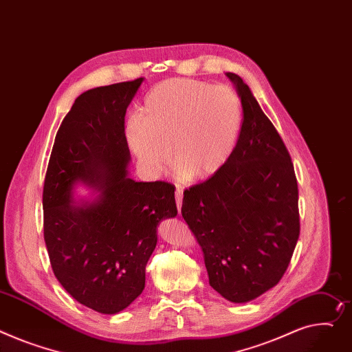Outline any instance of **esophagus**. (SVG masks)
<instances>
[{"label":"esophagus","mask_w":352,"mask_h":352,"mask_svg":"<svg viewBox=\"0 0 352 352\" xmlns=\"http://www.w3.org/2000/svg\"><path fill=\"white\" fill-rule=\"evenodd\" d=\"M175 202H177L178 212H181V205H182V190L181 188L175 190Z\"/></svg>","instance_id":"esophagus-1"}]
</instances>
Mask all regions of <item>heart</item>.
<instances>
[{
    "mask_svg": "<svg viewBox=\"0 0 352 352\" xmlns=\"http://www.w3.org/2000/svg\"><path fill=\"white\" fill-rule=\"evenodd\" d=\"M243 110L226 85L175 78L153 87L140 117L127 123L129 144L138 161L158 171L168 160L191 179L217 174L236 148Z\"/></svg>",
    "mask_w": 352,
    "mask_h": 352,
    "instance_id": "b5f03b06",
    "label": "heart"
}]
</instances>
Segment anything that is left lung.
<instances>
[{"label": "left lung", "instance_id": "8db88e82", "mask_svg": "<svg viewBox=\"0 0 352 352\" xmlns=\"http://www.w3.org/2000/svg\"><path fill=\"white\" fill-rule=\"evenodd\" d=\"M242 102L238 144L225 166L184 191L181 214L202 249L209 285L232 302L274 287L300 235L292 157L241 76L228 72Z\"/></svg>", "mask_w": 352, "mask_h": 352}]
</instances>
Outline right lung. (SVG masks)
Listing matches in <instances>:
<instances>
[{"label": "right lung", "mask_w": 352, "mask_h": 352, "mask_svg": "<svg viewBox=\"0 0 352 352\" xmlns=\"http://www.w3.org/2000/svg\"><path fill=\"white\" fill-rule=\"evenodd\" d=\"M143 78L90 89L56 133L43 182V239L62 287L83 306L116 314L143 293L157 225L177 215L175 186L127 177L126 110ZM83 182L101 194L75 206Z\"/></svg>", "instance_id": "right-lung-1"}]
</instances>
